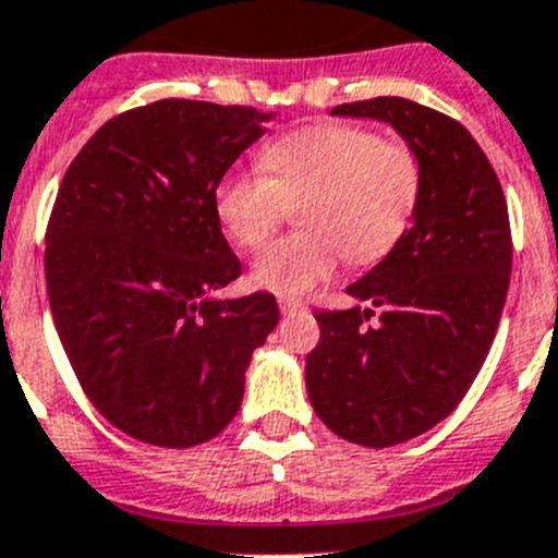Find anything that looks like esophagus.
Instances as JSON below:
<instances>
[{
	"mask_svg": "<svg viewBox=\"0 0 558 558\" xmlns=\"http://www.w3.org/2000/svg\"><path fill=\"white\" fill-rule=\"evenodd\" d=\"M279 310H282L284 315L307 313V304H304L302 299H288V295H282V299H279Z\"/></svg>",
	"mask_w": 558,
	"mask_h": 558,
	"instance_id": "1",
	"label": "esophagus"
}]
</instances>
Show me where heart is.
<instances>
[{
  "label": "heart",
  "mask_w": 558,
  "mask_h": 558,
  "mask_svg": "<svg viewBox=\"0 0 558 558\" xmlns=\"http://www.w3.org/2000/svg\"><path fill=\"white\" fill-rule=\"evenodd\" d=\"M263 172H229L215 190L226 234L259 248L299 204L307 231L282 236L256 256L251 279L279 295H302L338 270L377 263L405 234L422 198L416 153L352 125H313L268 145Z\"/></svg>",
  "instance_id": "1"
}]
</instances>
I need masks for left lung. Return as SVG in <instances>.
<instances>
[{"label": "left lung", "instance_id": "1", "mask_svg": "<svg viewBox=\"0 0 558 558\" xmlns=\"http://www.w3.org/2000/svg\"><path fill=\"white\" fill-rule=\"evenodd\" d=\"M332 117L386 122L422 167L411 229L347 288L368 307L315 313L322 340L304 372L324 425L379 450L436 427L475 383L509 293V209L486 153L445 113L374 97Z\"/></svg>", "mask_w": 558, "mask_h": 558}]
</instances>
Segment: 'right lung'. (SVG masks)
<instances>
[{
    "label": "right lung",
    "instance_id": "add662e5",
    "mask_svg": "<svg viewBox=\"0 0 558 558\" xmlns=\"http://www.w3.org/2000/svg\"><path fill=\"white\" fill-rule=\"evenodd\" d=\"M274 117L150 102L108 120L63 175L44 251L52 322L92 405L136 441L218 436L279 324L270 293L215 295L240 276L215 190Z\"/></svg>",
    "mask_w": 558,
    "mask_h": 558
}]
</instances>
